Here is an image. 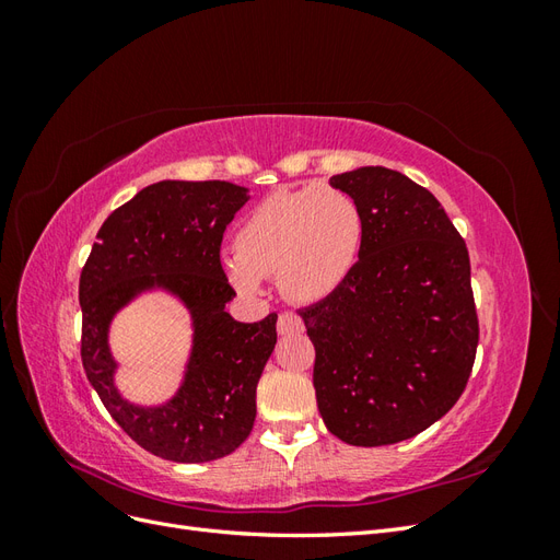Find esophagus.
Returning a JSON list of instances; mask_svg holds the SVG:
<instances>
[{"instance_id":"obj_1","label":"esophagus","mask_w":560,"mask_h":560,"mask_svg":"<svg viewBox=\"0 0 560 560\" xmlns=\"http://www.w3.org/2000/svg\"><path fill=\"white\" fill-rule=\"evenodd\" d=\"M299 331H303V319L296 313L287 311L278 317V334H299Z\"/></svg>"}]
</instances>
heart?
I'll return each instance as SVG.
<instances>
[{
  "instance_id": "1",
  "label": "heart",
  "mask_w": 560,
  "mask_h": 560,
  "mask_svg": "<svg viewBox=\"0 0 560 560\" xmlns=\"http://www.w3.org/2000/svg\"><path fill=\"white\" fill-rule=\"evenodd\" d=\"M362 241V210L348 191L319 184L280 189L247 212L224 270L243 294H257L261 278L278 276L287 299L317 303L352 276Z\"/></svg>"
}]
</instances>
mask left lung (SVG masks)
<instances>
[{
  "label": "left lung",
  "instance_id": "8db88e82",
  "mask_svg": "<svg viewBox=\"0 0 560 560\" xmlns=\"http://www.w3.org/2000/svg\"><path fill=\"white\" fill-rule=\"evenodd\" d=\"M362 210L360 261L341 290L299 311L315 346L317 409L350 446L428 430L460 399L479 346L469 254L448 214L406 175H334Z\"/></svg>",
  "mask_w": 560,
  "mask_h": 560
}]
</instances>
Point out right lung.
Masks as SVG:
<instances>
[{
	"label": "right lung",
	"instance_id": "right-lung-1",
	"mask_svg": "<svg viewBox=\"0 0 560 560\" xmlns=\"http://www.w3.org/2000/svg\"><path fill=\"white\" fill-rule=\"evenodd\" d=\"M249 194L231 182L165 179L135 194L97 231L81 270V362L109 416L144 451L173 463H210L238 448L257 418V383L276 348L278 315L238 322L219 247ZM163 289L192 315L195 346L173 400L140 407L120 397L108 350L113 315Z\"/></svg>",
	"mask_w": 560,
	"mask_h": 560
}]
</instances>
